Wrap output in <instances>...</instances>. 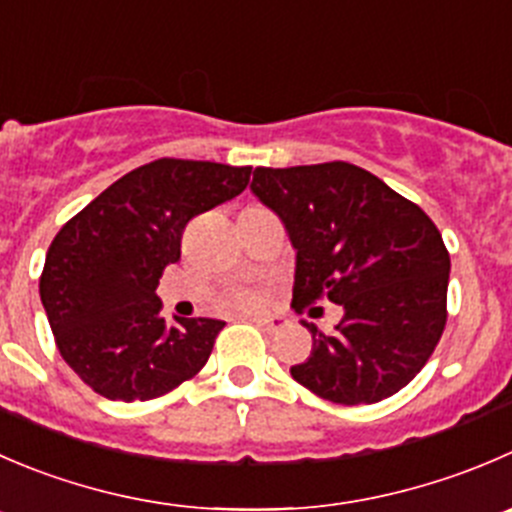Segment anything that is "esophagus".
<instances>
[{"label":"esophagus","mask_w":512,"mask_h":512,"mask_svg":"<svg viewBox=\"0 0 512 512\" xmlns=\"http://www.w3.org/2000/svg\"><path fill=\"white\" fill-rule=\"evenodd\" d=\"M252 322H255L257 327H262L265 332H277L287 325L285 317H280V315H255L252 317Z\"/></svg>","instance_id":"esophagus-1"}]
</instances>
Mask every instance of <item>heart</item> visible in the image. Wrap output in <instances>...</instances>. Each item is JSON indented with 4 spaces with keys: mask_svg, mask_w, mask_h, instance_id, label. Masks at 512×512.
I'll list each match as a JSON object with an SVG mask.
<instances>
[{
    "mask_svg": "<svg viewBox=\"0 0 512 512\" xmlns=\"http://www.w3.org/2000/svg\"><path fill=\"white\" fill-rule=\"evenodd\" d=\"M232 305L257 307L260 305V297H257V292H252V290H240V292H235V297H232Z\"/></svg>",
    "mask_w": 512,
    "mask_h": 512,
    "instance_id": "obj_1",
    "label": "heart"
}]
</instances>
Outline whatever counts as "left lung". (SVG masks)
<instances>
[{
    "label": "left lung",
    "instance_id": "8db88e82",
    "mask_svg": "<svg viewBox=\"0 0 512 512\" xmlns=\"http://www.w3.org/2000/svg\"><path fill=\"white\" fill-rule=\"evenodd\" d=\"M250 190L297 250L292 307L327 297L345 310L335 332L312 322V352L290 372L340 405L403 390L428 362L448 320L450 255L435 222L380 177L350 162L257 167Z\"/></svg>",
    "mask_w": 512,
    "mask_h": 512
}]
</instances>
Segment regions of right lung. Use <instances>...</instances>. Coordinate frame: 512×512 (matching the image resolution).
Segmentation results:
<instances>
[{"mask_svg":"<svg viewBox=\"0 0 512 512\" xmlns=\"http://www.w3.org/2000/svg\"><path fill=\"white\" fill-rule=\"evenodd\" d=\"M250 172L162 157L119 177L57 232L39 297L59 355L94 393L152 400L205 367L225 322L167 325L157 285L180 260L187 222L240 195Z\"/></svg>","mask_w":512,"mask_h":512,"instance_id":"right-lung-1","label":"right lung"}]
</instances>
